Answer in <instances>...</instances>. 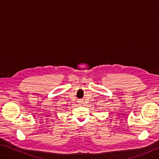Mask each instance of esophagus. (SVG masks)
Here are the masks:
<instances>
[{"label": "esophagus", "mask_w": 159, "mask_h": 159, "mask_svg": "<svg viewBox=\"0 0 159 159\" xmlns=\"http://www.w3.org/2000/svg\"><path fill=\"white\" fill-rule=\"evenodd\" d=\"M80 102H82V101H80Z\"/></svg>", "instance_id": "34e87169"}]
</instances>
